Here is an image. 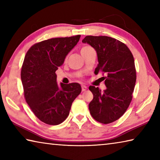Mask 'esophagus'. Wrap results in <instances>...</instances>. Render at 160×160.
<instances>
[{
    "instance_id": "obj_1",
    "label": "esophagus",
    "mask_w": 160,
    "mask_h": 160,
    "mask_svg": "<svg viewBox=\"0 0 160 160\" xmlns=\"http://www.w3.org/2000/svg\"><path fill=\"white\" fill-rule=\"evenodd\" d=\"M87 89H88V88L85 85H82V92H85L87 90Z\"/></svg>"
}]
</instances>
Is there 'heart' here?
Instances as JSON below:
<instances>
[{"mask_svg":"<svg viewBox=\"0 0 160 160\" xmlns=\"http://www.w3.org/2000/svg\"><path fill=\"white\" fill-rule=\"evenodd\" d=\"M92 49H93L91 47H90V46H84V47H82V48H81V53L83 54L85 53H87L88 51H90Z\"/></svg>","mask_w":160,"mask_h":160,"instance_id":"heart-1","label":"heart"}]
</instances>
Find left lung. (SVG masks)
Returning a JSON list of instances; mask_svg holds the SVG:
<instances>
[{"label": "left lung", "instance_id": "8db88e82", "mask_svg": "<svg viewBox=\"0 0 160 160\" xmlns=\"http://www.w3.org/2000/svg\"><path fill=\"white\" fill-rule=\"evenodd\" d=\"M96 50L99 63L96 75H105L106 90L90 86L93 99L89 104L94 120L104 124L112 123L121 117L132 98L136 70L133 56L128 47L118 40L107 36H86L82 41Z\"/></svg>", "mask_w": 160, "mask_h": 160}]
</instances>
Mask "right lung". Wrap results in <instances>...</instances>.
Returning a JSON list of instances; mask_svg holds the SVG:
<instances>
[{
	"instance_id": "1",
	"label": "right lung",
	"mask_w": 160,
	"mask_h": 160,
	"mask_svg": "<svg viewBox=\"0 0 160 160\" xmlns=\"http://www.w3.org/2000/svg\"><path fill=\"white\" fill-rule=\"evenodd\" d=\"M80 35L52 38L29 48L21 69L24 96L32 112L48 125H58L69 115L72 103L81 92L80 84L56 82V71Z\"/></svg>"
}]
</instances>
